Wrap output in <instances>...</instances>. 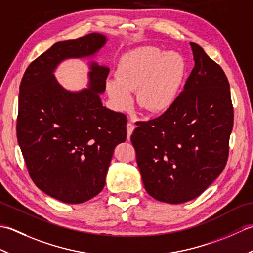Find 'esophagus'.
I'll list each match as a JSON object with an SVG mask.
<instances>
[{
  "label": "esophagus",
  "mask_w": 253,
  "mask_h": 253,
  "mask_svg": "<svg viewBox=\"0 0 253 253\" xmlns=\"http://www.w3.org/2000/svg\"><path fill=\"white\" fill-rule=\"evenodd\" d=\"M133 129H135V124H133L132 122H128V124H127V135H128V138L130 137Z\"/></svg>",
  "instance_id": "obj_1"
}]
</instances>
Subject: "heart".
Instances as JSON below:
<instances>
[{"label": "heart", "instance_id": "obj_1", "mask_svg": "<svg viewBox=\"0 0 253 253\" xmlns=\"http://www.w3.org/2000/svg\"><path fill=\"white\" fill-rule=\"evenodd\" d=\"M185 61L178 53L142 46L126 53L106 90L118 109H126L137 90V103L150 113H163L175 103L184 80Z\"/></svg>", "mask_w": 253, "mask_h": 253}]
</instances>
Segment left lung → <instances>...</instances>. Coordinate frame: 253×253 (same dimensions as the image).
Masks as SVG:
<instances>
[{"mask_svg":"<svg viewBox=\"0 0 253 253\" xmlns=\"http://www.w3.org/2000/svg\"><path fill=\"white\" fill-rule=\"evenodd\" d=\"M195 67L175 103L162 115L137 122L130 140L150 196L182 203L200 196L227 163L234 107L222 67L190 43Z\"/></svg>","mask_w":253,"mask_h":253,"instance_id":"left-lung-1","label":"left lung"}]
</instances>
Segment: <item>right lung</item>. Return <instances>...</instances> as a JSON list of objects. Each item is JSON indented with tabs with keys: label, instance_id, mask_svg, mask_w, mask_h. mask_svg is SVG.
Masks as SVG:
<instances>
[{
	"label": "right lung",
	"instance_id": "obj_1",
	"mask_svg": "<svg viewBox=\"0 0 253 253\" xmlns=\"http://www.w3.org/2000/svg\"><path fill=\"white\" fill-rule=\"evenodd\" d=\"M105 37L89 34L60 41L37 57L21 78L16 131L30 178L65 203H83L105 185L113 152L127 137V117L102 105L110 69L93 64L91 88L73 93L53 75L61 61L93 54Z\"/></svg>",
	"mask_w": 253,
	"mask_h": 253
}]
</instances>
